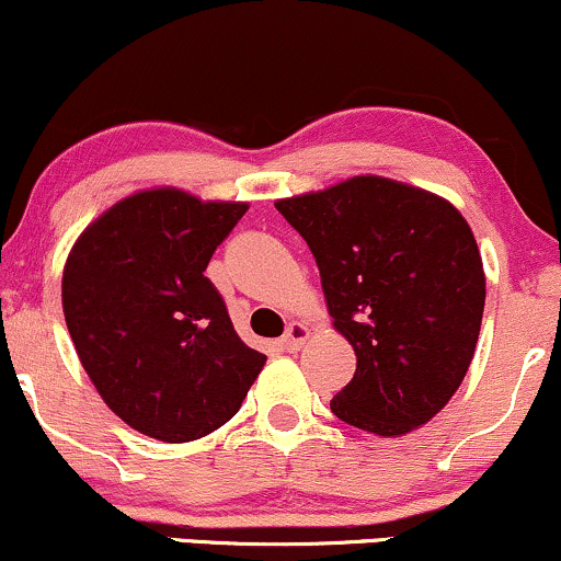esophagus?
<instances>
[{
    "instance_id": "34e87169",
    "label": "esophagus",
    "mask_w": 561,
    "mask_h": 561,
    "mask_svg": "<svg viewBox=\"0 0 561 561\" xmlns=\"http://www.w3.org/2000/svg\"><path fill=\"white\" fill-rule=\"evenodd\" d=\"M308 336H310V329H308V325L300 323V321H293V323L287 325L285 336L279 339V344L285 346L287 352H297L305 342H308Z\"/></svg>"
}]
</instances>
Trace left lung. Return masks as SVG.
Masks as SVG:
<instances>
[{"mask_svg": "<svg viewBox=\"0 0 561 561\" xmlns=\"http://www.w3.org/2000/svg\"><path fill=\"white\" fill-rule=\"evenodd\" d=\"M274 207L313 251L333 329L357 354L333 414L380 437L427 424L469 373L484 316L469 222L448 198L382 175Z\"/></svg>", "mask_w": 561, "mask_h": 561, "instance_id": "8db88e82", "label": "left lung"}]
</instances>
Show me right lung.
I'll return each mask as SVG.
<instances>
[{
  "label": "right lung",
  "instance_id": "1",
  "mask_svg": "<svg viewBox=\"0 0 561 561\" xmlns=\"http://www.w3.org/2000/svg\"><path fill=\"white\" fill-rule=\"evenodd\" d=\"M245 202L145 188L75 240L61 305L77 357L113 414L162 443L198 439L236 416L266 354L240 342L204 276Z\"/></svg>",
  "mask_w": 561,
  "mask_h": 561
}]
</instances>
